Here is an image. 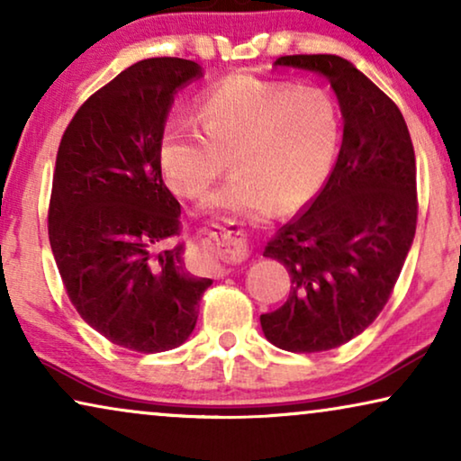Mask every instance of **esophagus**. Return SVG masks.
Instances as JSON below:
<instances>
[{
  "label": "esophagus",
  "mask_w": 461,
  "mask_h": 461,
  "mask_svg": "<svg viewBox=\"0 0 461 461\" xmlns=\"http://www.w3.org/2000/svg\"><path fill=\"white\" fill-rule=\"evenodd\" d=\"M213 239V241H216L218 245H224V248H241V245H243V241H241V235H239V232H235V230H229V232H226V230H220L218 232V235H213L212 237ZM218 270H220V273H229V268H224V267H218Z\"/></svg>",
  "instance_id": "1"
}]
</instances>
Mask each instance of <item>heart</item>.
Masks as SVG:
<instances>
[{
	"mask_svg": "<svg viewBox=\"0 0 461 461\" xmlns=\"http://www.w3.org/2000/svg\"><path fill=\"white\" fill-rule=\"evenodd\" d=\"M203 131L185 119L159 138L163 178L180 197H201L226 172L235 176L203 203L207 213L268 216L314 197L331 172L339 140L336 103L321 87H294L232 75L201 100Z\"/></svg>",
	"mask_w": 461,
	"mask_h": 461,
	"instance_id": "obj_1",
	"label": "heart"
}]
</instances>
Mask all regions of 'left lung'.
Instances as JSON below:
<instances>
[{
    "label": "left lung",
    "mask_w": 461,
    "mask_h": 461,
    "mask_svg": "<svg viewBox=\"0 0 461 461\" xmlns=\"http://www.w3.org/2000/svg\"><path fill=\"white\" fill-rule=\"evenodd\" d=\"M275 68L330 81L344 119L325 186L264 249L292 276L285 304L260 317L264 336L321 352L367 330L394 289L418 222L415 153L399 106L342 56H281Z\"/></svg>",
    "instance_id": "1"
}]
</instances>
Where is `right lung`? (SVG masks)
<instances>
[{
	"label": "right lung",
	"mask_w": 461,
	"mask_h": 461,
	"mask_svg": "<svg viewBox=\"0 0 461 461\" xmlns=\"http://www.w3.org/2000/svg\"><path fill=\"white\" fill-rule=\"evenodd\" d=\"M197 62L147 59L92 94L56 157L48 235L81 319L113 344L163 352L197 325L212 279L194 276L180 232V203L161 178L159 138Z\"/></svg>",
	"instance_id": "right-lung-1"
}]
</instances>
